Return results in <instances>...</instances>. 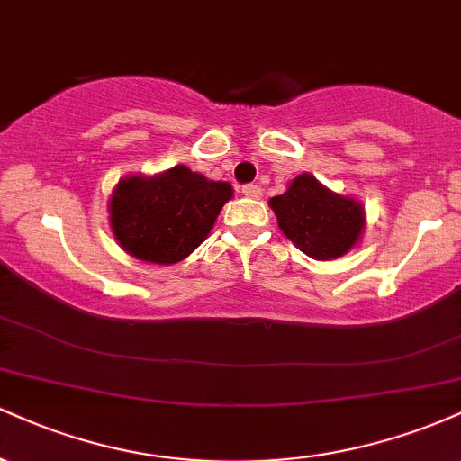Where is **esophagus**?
Listing matches in <instances>:
<instances>
[{
  "label": "esophagus",
  "mask_w": 461,
  "mask_h": 461,
  "mask_svg": "<svg viewBox=\"0 0 461 461\" xmlns=\"http://www.w3.org/2000/svg\"><path fill=\"white\" fill-rule=\"evenodd\" d=\"M242 194H245V197L258 199L262 194V188L258 186V184H245V186H242Z\"/></svg>",
  "instance_id": "34e87169"
}]
</instances>
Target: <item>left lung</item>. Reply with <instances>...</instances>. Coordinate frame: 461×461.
Returning a JSON list of instances; mask_svg holds the SVG:
<instances>
[{
  "label": "left lung",
  "mask_w": 461,
  "mask_h": 461,
  "mask_svg": "<svg viewBox=\"0 0 461 461\" xmlns=\"http://www.w3.org/2000/svg\"><path fill=\"white\" fill-rule=\"evenodd\" d=\"M268 203L279 230L314 260L345 256L364 230L362 205L333 194L308 173L294 177L288 190Z\"/></svg>",
  "instance_id": "8db88e82"
}]
</instances>
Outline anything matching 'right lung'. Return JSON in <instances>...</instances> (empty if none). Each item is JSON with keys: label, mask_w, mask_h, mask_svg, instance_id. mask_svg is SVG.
Returning <instances> with one entry per match:
<instances>
[{"label": "right lung", "mask_w": 461, "mask_h": 461, "mask_svg": "<svg viewBox=\"0 0 461 461\" xmlns=\"http://www.w3.org/2000/svg\"><path fill=\"white\" fill-rule=\"evenodd\" d=\"M231 199L227 182H210L186 167L162 176L121 179L110 199V225L119 245L153 264H176L197 249Z\"/></svg>", "instance_id": "right-lung-1"}]
</instances>
